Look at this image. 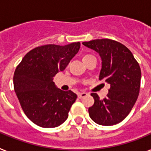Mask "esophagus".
<instances>
[{
	"instance_id": "obj_1",
	"label": "esophagus",
	"mask_w": 151,
	"mask_h": 151,
	"mask_svg": "<svg viewBox=\"0 0 151 151\" xmlns=\"http://www.w3.org/2000/svg\"><path fill=\"white\" fill-rule=\"evenodd\" d=\"M88 95V93H85V92H82V93H79L78 94V98H83L85 97H86Z\"/></svg>"
}]
</instances>
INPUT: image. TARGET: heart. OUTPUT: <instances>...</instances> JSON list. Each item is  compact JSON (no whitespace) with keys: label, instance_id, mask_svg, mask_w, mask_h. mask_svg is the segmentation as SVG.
I'll return each instance as SVG.
<instances>
[{"label":"heart","instance_id":"b5f03b06","mask_svg":"<svg viewBox=\"0 0 151 151\" xmlns=\"http://www.w3.org/2000/svg\"><path fill=\"white\" fill-rule=\"evenodd\" d=\"M90 57H92V56L88 55V54H86V55H84L83 57H82V61H85V60H86V59H88L89 58H90Z\"/></svg>","mask_w":151,"mask_h":151}]
</instances>
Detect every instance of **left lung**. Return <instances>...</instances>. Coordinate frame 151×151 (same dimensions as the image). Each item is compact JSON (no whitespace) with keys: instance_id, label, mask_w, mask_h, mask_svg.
<instances>
[{"instance_id":"obj_1","label":"left lung","mask_w":151,"mask_h":151,"mask_svg":"<svg viewBox=\"0 0 151 151\" xmlns=\"http://www.w3.org/2000/svg\"><path fill=\"white\" fill-rule=\"evenodd\" d=\"M101 59L99 80L110 85L104 99L92 93L94 103L89 108L93 121L101 126L121 122L132 110L138 97L141 69L130 50L124 45L110 39H97L83 42Z\"/></svg>"}]
</instances>
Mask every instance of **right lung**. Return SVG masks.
<instances>
[{
    "instance_id": "right-lung-1",
    "label": "right lung",
    "mask_w": 151,
    "mask_h": 151,
    "mask_svg": "<svg viewBox=\"0 0 151 151\" xmlns=\"http://www.w3.org/2000/svg\"><path fill=\"white\" fill-rule=\"evenodd\" d=\"M80 42L45 45L25 54L13 76V86L22 110L30 121L44 128L63 123L77 94L56 86L53 77L63 71L78 53Z\"/></svg>"
}]
</instances>
